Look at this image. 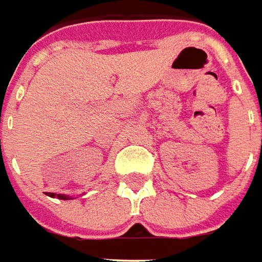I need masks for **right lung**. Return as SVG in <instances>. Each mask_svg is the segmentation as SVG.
I'll use <instances>...</instances> for the list:
<instances>
[{
	"label": "right lung",
	"instance_id": "1",
	"mask_svg": "<svg viewBox=\"0 0 262 262\" xmlns=\"http://www.w3.org/2000/svg\"><path fill=\"white\" fill-rule=\"evenodd\" d=\"M47 196H50V198H57V199H60V201H72V199H76V198H73V196H69V194H56V193H47Z\"/></svg>",
	"mask_w": 262,
	"mask_h": 262
}]
</instances>
